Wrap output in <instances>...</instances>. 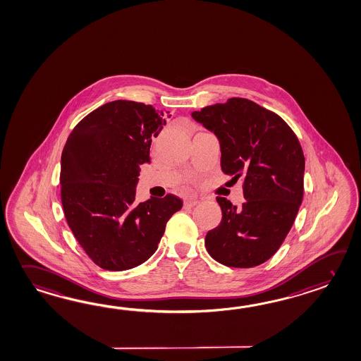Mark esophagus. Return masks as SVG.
Listing matches in <instances>:
<instances>
[{
  "label": "esophagus",
  "mask_w": 361,
  "mask_h": 361,
  "mask_svg": "<svg viewBox=\"0 0 361 361\" xmlns=\"http://www.w3.org/2000/svg\"><path fill=\"white\" fill-rule=\"evenodd\" d=\"M195 204H198V200H184L185 209H192V207H194V206H195Z\"/></svg>",
  "instance_id": "esophagus-1"
}]
</instances>
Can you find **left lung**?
<instances>
[{"label":"left lung","instance_id":"obj_1","mask_svg":"<svg viewBox=\"0 0 361 361\" xmlns=\"http://www.w3.org/2000/svg\"><path fill=\"white\" fill-rule=\"evenodd\" d=\"M192 118L220 141L221 169L242 178L245 202L217 197L221 223L204 238L216 262L233 268L263 264L280 249L303 200L305 155L294 130L276 112L246 99L206 106Z\"/></svg>","mask_w":361,"mask_h":361}]
</instances>
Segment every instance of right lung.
<instances>
[{"mask_svg": "<svg viewBox=\"0 0 361 361\" xmlns=\"http://www.w3.org/2000/svg\"><path fill=\"white\" fill-rule=\"evenodd\" d=\"M163 126V112L152 104L119 99L88 114L66 141L59 175L64 217L102 269L118 272L142 264L183 207L173 194L136 200L138 166L150 161L152 138Z\"/></svg>", "mask_w": 361, "mask_h": 361, "instance_id": "1", "label": "right lung"}]
</instances>
